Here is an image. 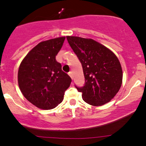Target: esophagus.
<instances>
[{
	"instance_id": "esophagus-1",
	"label": "esophagus",
	"mask_w": 146,
	"mask_h": 146,
	"mask_svg": "<svg viewBox=\"0 0 146 146\" xmlns=\"http://www.w3.org/2000/svg\"><path fill=\"white\" fill-rule=\"evenodd\" d=\"M68 75L71 77V79H73V73H72V72H69V73H68Z\"/></svg>"
}]
</instances>
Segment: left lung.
<instances>
[{
	"mask_svg": "<svg viewBox=\"0 0 146 146\" xmlns=\"http://www.w3.org/2000/svg\"><path fill=\"white\" fill-rule=\"evenodd\" d=\"M66 38L83 68L85 84L76 88L82 93L84 101L94 106L109 102L119 90L123 79L121 64L116 55L90 38Z\"/></svg>",
	"mask_w": 146,
	"mask_h": 146,
	"instance_id": "1",
	"label": "left lung"
}]
</instances>
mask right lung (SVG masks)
Here are the masks:
<instances>
[{
    "instance_id": "1",
    "label": "right lung",
    "mask_w": 146,
    "mask_h": 146,
    "mask_svg": "<svg viewBox=\"0 0 146 146\" xmlns=\"http://www.w3.org/2000/svg\"><path fill=\"white\" fill-rule=\"evenodd\" d=\"M66 37L42 41L22 60L18 82L24 97L37 108L51 110L64 100L71 79L56 60Z\"/></svg>"
}]
</instances>
